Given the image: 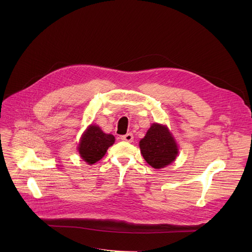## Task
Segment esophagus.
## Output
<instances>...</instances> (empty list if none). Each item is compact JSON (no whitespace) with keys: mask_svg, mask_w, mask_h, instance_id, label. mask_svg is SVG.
<instances>
[{"mask_svg":"<svg viewBox=\"0 0 252 252\" xmlns=\"http://www.w3.org/2000/svg\"><path fill=\"white\" fill-rule=\"evenodd\" d=\"M121 140L122 141H126V142H128V143H131L134 141V136H133V134H126V135H125V136H122L121 137Z\"/></svg>","mask_w":252,"mask_h":252,"instance_id":"esophagus-1","label":"esophagus"}]
</instances>
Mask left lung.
<instances>
[{
    "label": "left lung",
    "instance_id": "1",
    "mask_svg": "<svg viewBox=\"0 0 252 252\" xmlns=\"http://www.w3.org/2000/svg\"><path fill=\"white\" fill-rule=\"evenodd\" d=\"M139 145L144 159L157 169L170 164L179 153L178 145L167 126L158 124L150 126Z\"/></svg>",
    "mask_w": 252,
    "mask_h": 252
}]
</instances>
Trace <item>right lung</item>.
Returning a JSON list of instances; mask_svg holds the SVG:
<instances>
[{
  "label": "right lung",
  "mask_w": 252,
  "mask_h": 252,
  "mask_svg": "<svg viewBox=\"0 0 252 252\" xmlns=\"http://www.w3.org/2000/svg\"><path fill=\"white\" fill-rule=\"evenodd\" d=\"M114 141L113 135L105 134L98 126L91 125L79 141L77 150L87 163L94 164L105 155Z\"/></svg>",
  "instance_id": "right-lung-1"
}]
</instances>
